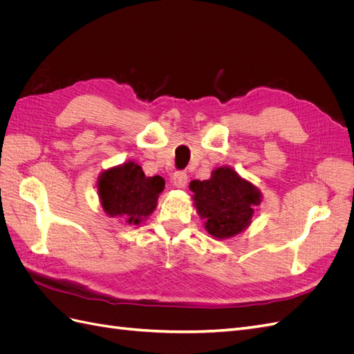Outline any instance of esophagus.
I'll return each mask as SVG.
<instances>
[{
    "mask_svg": "<svg viewBox=\"0 0 354 354\" xmlns=\"http://www.w3.org/2000/svg\"><path fill=\"white\" fill-rule=\"evenodd\" d=\"M187 174L185 173V171H177V173H174L173 176V185L178 189H183L187 186Z\"/></svg>",
    "mask_w": 354,
    "mask_h": 354,
    "instance_id": "1",
    "label": "esophagus"
}]
</instances>
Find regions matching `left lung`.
<instances>
[{
	"mask_svg": "<svg viewBox=\"0 0 354 354\" xmlns=\"http://www.w3.org/2000/svg\"><path fill=\"white\" fill-rule=\"evenodd\" d=\"M189 187L207 232L217 239L232 238L248 227L254 208L261 202L259 189L229 167L214 169L209 180H194Z\"/></svg>",
	"mask_w": 354,
	"mask_h": 354,
	"instance_id": "1",
	"label": "left lung"
}]
</instances>
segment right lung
I'll return each instance as SVG.
<instances>
[{
    "label": "right lung",
    "mask_w": 354,
    "mask_h": 354,
    "mask_svg": "<svg viewBox=\"0 0 354 354\" xmlns=\"http://www.w3.org/2000/svg\"><path fill=\"white\" fill-rule=\"evenodd\" d=\"M97 187L106 214L122 217L128 224H138L156 208L165 181L159 176L146 177L140 165L125 162L103 171Z\"/></svg>",
    "instance_id": "1"
}]
</instances>
